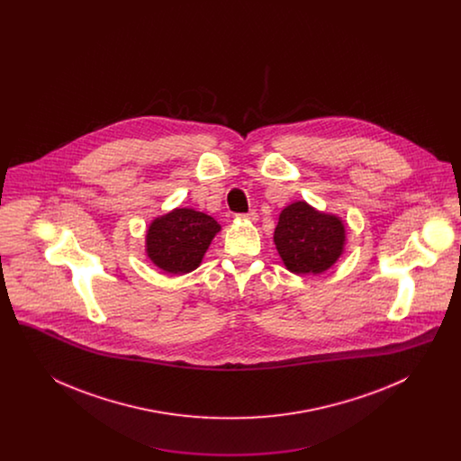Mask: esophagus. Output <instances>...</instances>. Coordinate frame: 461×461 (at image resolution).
<instances>
[{
    "label": "esophagus",
    "instance_id": "obj_1",
    "mask_svg": "<svg viewBox=\"0 0 461 461\" xmlns=\"http://www.w3.org/2000/svg\"><path fill=\"white\" fill-rule=\"evenodd\" d=\"M240 218H243V220L256 221L258 220V212H256L254 209H250L247 214H240Z\"/></svg>",
    "mask_w": 461,
    "mask_h": 461
}]
</instances>
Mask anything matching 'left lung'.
Here are the masks:
<instances>
[{"label": "left lung", "instance_id": "1", "mask_svg": "<svg viewBox=\"0 0 461 461\" xmlns=\"http://www.w3.org/2000/svg\"><path fill=\"white\" fill-rule=\"evenodd\" d=\"M273 239L288 271L318 275L340 258L346 228L337 216L295 202L282 211Z\"/></svg>", "mask_w": 461, "mask_h": 461}]
</instances>
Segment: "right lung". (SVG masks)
<instances>
[{"mask_svg": "<svg viewBox=\"0 0 461 461\" xmlns=\"http://www.w3.org/2000/svg\"><path fill=\"white\" fill-rule=\"evenodd\" d=\"M218 221L194 209H175L160 216L147 231V254L166 273L185 275L197 269L220 231Z\"/></svg>", "mask_w": 461, "mask_h": 461, "instance_id": "1", "label": "right lung"}]
</instances>
